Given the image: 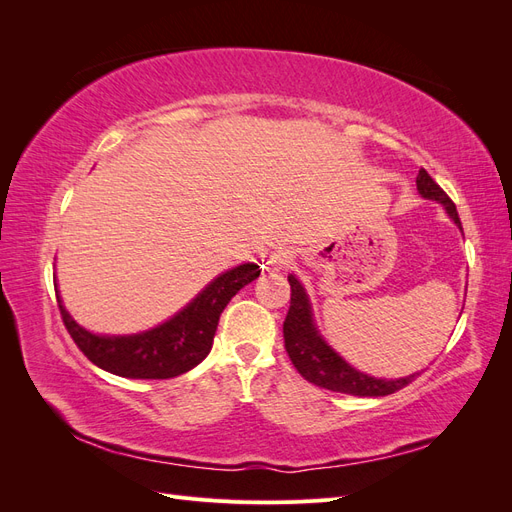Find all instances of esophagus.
I'll use <instances>...</instances> for the list:
<instances>
[{"label": "esophagus", "mask_w": 512, "mask_h": 512, "mask_svg": "<svg viewBox=\"0 0 512 512\" xmlns=\"http://www.w3.org/2000/svg\"><path fill=\"white\" fill-rule=\"evenodd\" d=\"M269 265H271L273 269H282V267L288 265V256H286V254H277V256H273V258L269 260Z\"/></svg>", "instance_id": "34e87169"}]
</instances>
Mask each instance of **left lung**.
I'll return each mask as SVG.
<instances>
[{
  "label": "left lung",
  "instance_id": "left-lung-1",
  "mask_svg": "<svg viewBox=\"0 0 512 512\" xmlns=\"http://www.w3.org/2000/svg\"><path fill=\"white\" fill-rule=\"evenodd\" d=\"M416 190L423 198L438 200V203L446 209V213L451 215V220L461 228L455 203L448 198V194L440 188V185L429 177L425 168L418 170ZM288 282H290V309L284 320V346L292 365L297 367V371L307 382L335 393H348V395H359V397H384L404 389V386H408L418 376V374H412L399 380H382V378L367 376L363 371L348 365L318 333L312 318V305H309V299L301 282L294 275H288Z\"/></svg>",
  "mask_w": 512,
  "mask_h": 512
}]
</instances>
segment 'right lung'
<instances>
[{
  "label": "right lung",
  "instance_id": "add662e5",
  "mask_svg": "<svg viewBox=\"0 0 512 512\" xmlns=\"http://www.w3.org/2000/svg\"><path fill=\"white\" fill-rule=\"evenodd\" d=\"M258 275L260 267L254 262L230 269L215 277L177 316L156 329L136 335L89 333L72 320L59 297L57 303L70 337L91 363L123 378L166 380L185 374L205 359L213 346V335L224 307Z\"/></svg>",
  "mask_w": 512,
  "mask_h": 512
}]
</instances>
